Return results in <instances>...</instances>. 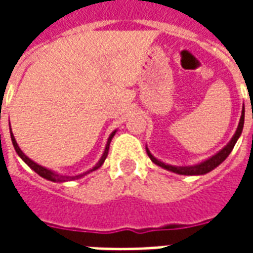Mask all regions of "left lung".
Masks as SVG:
<instances>
[{"mask_svg": "<svg viewBox=\"0 0 253 253\" xmlns=\"http://www.w3.org/2000/svg\"><path fill=\"white\" fill-rule=\"evenodd\" d=\"M243 127H244V111H243V114H241V118H240L237 130H236V132H234L233 138L230 139V142H229L225 148L221 149L217 154H214L212 157L207 159L206 161H203V163H201V164L191 165V167H173V165L164 164L163 161H160V160L156 159L153 154L149 152L148 148H146V152H148V156L150 157V160L153 161L154 164L159 165V167H161V168H164V169L167 170L175 172V173H179V175H187V176L205 175V173H209V172L214 169V168H217L218 165L221 164L222 161H225V159H226L229 154H230V152L233 150L234 145H236L237 139H239V137L241 135V132H243Z\"/></svg>", "mask_w": 253, "mask_h": 253, "instance_id": "1", "label": "left lung"}]
</instances>
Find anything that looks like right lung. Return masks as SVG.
<instances>
[{
	"instance_id": "obj_1",
	"label": "right lung",
	"mask_w": 253,
	"mask_h": 253,
	"mask_svg": "<svg viewBox=\"0 0 253 253\" xmlns=\"http://www.w3.org/2000/svg\"><path fill=\"white\" fill-rule=\"evenodd\" d=\"M115 132L116 131L112 132V134H111V135H110V138H108V141H107V145H105L104 153H103V156H101V159L99 160V163L94 165L92 169H89L88 172H85V173H83V175H78V176H61V175H58V173H55V172H52V170L47 169V168H44V167H42V165L36 164V163H34L32 160L28 159V157H27V156H25V154L23 153V152H21V149L19 148V145H17V142H16V139H14L12 131H10V138H12V143H13L16 153L19 154L20 157H21V160H23L25 164L30 167L31 169H34L36 172V173H38V175L42 176V177H44V179H47V180L57 181V183H63V181L73 180V179H78V177H83L84 175H86V173H89V172H93V170L99 169L100 167L103 165V163H104V161H105V159H107V154H108V149H110L111 139H112V137L115 135Z\"/></svg>"
}]
</instances>
